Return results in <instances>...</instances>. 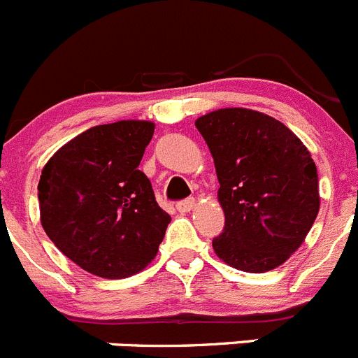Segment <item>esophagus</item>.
<instances>
[{
	"mask_svg": "<svg viewBox=\"0 0 358 358\" xmlns=\"http://www.w3.org/2000/svg\"><path fill=\"white\" fill-rule=\"evenodd\" d=\"M195 206V199H185V201L177 202V211L179 213H188V211L194 210Z\"/></svg>",
	"mask_w": 358,
	"mask_h": 358,
	"instance_id": "obj_1",
	"label": "esophagus"
}]
</instances>
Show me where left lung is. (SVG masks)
Returning <instances> with one entry per match:
<instances>
[{
  "mask_svg": "<svg viewBox=\"0 0 358 358\" xmlns=\"http://www.w3.org/2000/svg\"><path fill=\"white\" fill-rule=\"evenodd\" d=\"M215 161L224 231L213 238L220 260L267 273L296 251L319 211L314 159L283 123L242 107L195 122Z\"/></svg>",
  "mask_w": 358,
  "mask_h": 358,
  "instance_id": "left-lung-1",
  "label": "left lung"
}]
</instances>
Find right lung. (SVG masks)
Wrapping results in <instances>:
<instances>
[{
	"label": "right lung",
	"mask_w": 358,
	"mask_h": 358,
	"mask_svg": "<svg viewBox=\"0 0 358 358\" xmlns=\"http://www.w3.org/2000/svg\"><path fill=\"white\" fill-rule=\"evenodd\" d=\"M152 134L150 122L96 125L59 148L43 169L37 197L44 231L87 273L132 276L163 242L170 215L138 169Z\"/></svg>",
	"instance_id": "add662e5"
}]
</instances>
